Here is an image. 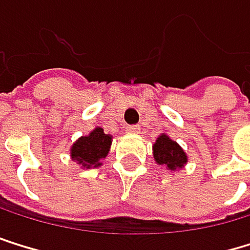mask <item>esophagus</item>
<instances>
[{
	"instance_id": "esophagus-1",
	"label": "esophagus",
	"mask_w": 250,
	"mask_h": 250,
	"mask_svg": "<svg viewBox=\"0 0 250 250\" xmlns=\"http://www.w3.org/2000/svg\"><path fill=\"white\" fill-rule=\"evenodd\" d=\"M139 130H141V127L136 126V124H135V126H127V129H126L127 133H139Z\"/></svg>"
}]
</instances>
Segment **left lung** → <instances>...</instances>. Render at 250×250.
<instances>
[{"mask_svg":"<svg viewBox=\"0 0 250 250\" xmlns=\"http://www.w3.org/2000/svg\"><path fill=\"white\" fill-rule=\"evenodd\" d=\"M153 156L157 165H162L169 172L181 169L188 163L185 150L165 133H162L153 144Z\"/></svg>","mask_w":250,"mask_h":250,"instance_id":"1","label":"left lung"}]
</instances>
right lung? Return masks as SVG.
Returning a JSON list of instances; mask_svg holds the SVG:
<instances>
[{"label": "right lung", "instance_id": "1", "mask_svg": "<svg viewBox=\"0 0 250 250\" xmlns=\"http://www.w3.org/2000/svg\"><path fill=\"white\" fill-rule=\"evenodd\" d=\"M112 144V136L106 135L102 127H96L90 135L81 136L70 148L72 160L83 168H97L108 156Z\"/></svg>", "mask_w": 250, "mask_h": 250}]
</instances>
